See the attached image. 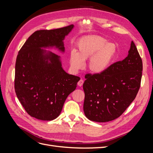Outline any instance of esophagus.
Wrapping results in <instances>:
<instances>
[{"label": "esophagus", "instance_id": "obj_1", "mask_svg": "<svg viewBox=\"0 0 153 153\" xmlns=\"http://www.w3.org/2000/svg\"><path fill=\"white\" fill-rule=\"evenodd\" d=\"M83 80H80L78 81V85L79 86V87H82V85H83Z\"/></svg>", "mask_w": 153, "mask_h": 153}]
</instances>
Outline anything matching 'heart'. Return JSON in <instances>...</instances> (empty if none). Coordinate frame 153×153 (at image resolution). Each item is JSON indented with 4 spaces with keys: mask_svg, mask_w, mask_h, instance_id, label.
Returning <instances> with one entry per match:
<instances>
[{
    "mask_svg": "<svg viewBox=\"0 0 153 153\" xmlns=\"http://www.w3.org/2000/svg\"><path fill=\"white\" fill-rule=\"evenodd\" d=\"M76 51H71L70 62L74 70L83 67V61L88 59L87 68L93 74H101L106 71L117 54V47L114 43L108 42L99 35H90L79 39L76 44Z\"/></svg>",
    "mask_w": 153,
    "mask_h": 153,
    "instance_id": "heart-1",
    "label": "heart"
}]
</instances>
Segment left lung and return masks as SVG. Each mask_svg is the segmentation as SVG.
<instances>
[{
  "mask_svg": "<svg viewBox=\"0 0 153 153\" xmlns=\"http://www.w3.org/2000/svg\"><path fill=\"white\" fill-rule=\"evenodd\" d=\"M143 61L131 41L127 57L101 74H86L83 111L93 122H107L123 114L135 99L140 86Z\"/></svg>",
  "mask_w": 153,
  "mask_h": 153,
  "instance_id": "left-lung-1",
  "label": "left lung"
}]
</instances>
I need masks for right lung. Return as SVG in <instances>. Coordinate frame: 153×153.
<instances>
[{
	"instance_id": "1",
	"label": "right lung",
	"mask_w": 153,
	"mask_h": 153,
	"mask_svg": "<svg viewBox=\"0 0 153 153\" xmlns=\"http://www.w3.org/2000/svg\"><path fill=\"white\" fill-rule=\"evenodd\" d=\"M74 25L36 31L17 56L14 88L18 99L31 117L44 121L60 114L67 97L75 90L80 77L62 69L60 56L42 48L55 47L65 52L63 40Z\"/></svg>"
}]
</instances>
